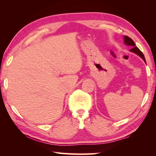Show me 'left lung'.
I'll return each instance as SVG.
<instances>
[{
	"instance_id": "1",
	"label": "left lung",
	"mask_w": 156,
	"mask_h": 156,
	"mask_svg": "<svg viewBox=\"0 0 156 156\" xmlns=\"http://www.w3.org/2000/svg\"><path fill=\"white\" fill-rule=\"evenodd\" d=\"M124 43H125L126 45L132 47V49L130 50V51L135 53L136 54H137L138 56H139L140 57L142 58V60H143L145 62V63H146V60H145V58H144V56L143 55V54H142L140 50L138 48V47L136 46L135 43H134L133 41L132 40L131 38H130L128 36H124Z\"/></svg>"
}]
</instances>
